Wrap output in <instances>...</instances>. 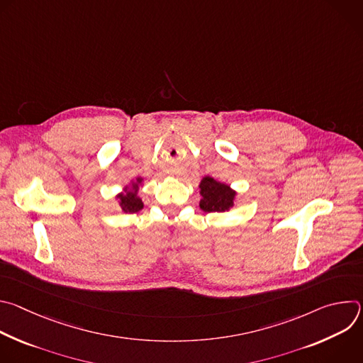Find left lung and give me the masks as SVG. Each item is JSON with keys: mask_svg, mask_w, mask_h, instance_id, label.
Returning <instances> with one entry per match:
<instances>
[{"mask_svg": "<svg viewBox=\"0 0 363 363\" xmlns=\"http://www.w3.org/2000/svg\"><path fill=\"white\" fill-rule=\"evenodd\" d=\"M201 195L199 201L201 210L205 213H224L233 206L235 192L225 184L217 182L216 179L206 177L201 181Z\"/></svg>", "mask_w": 363, "mask_h": 363, "instance_id": "obj_1", "label": "left lung"}]
</instances>
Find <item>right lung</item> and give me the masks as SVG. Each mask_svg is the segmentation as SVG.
I'll list each match as a JSON object with an SVG mask.
<instances>
[{"mask_svg":"<svg viewBox=\"0 0 363 363\" xmlns=\"http://www.w3.org/2000/svg\"><path fill=\"white\" fill-rule=\"evenodd\" d=\"M140 181H142V179L139 178L138 182H140ZM132 186H133V189H128V188H126L125 194H119V195H118L122 210H123L125 213H130V214L138 213V211H140V210L143 208V203H142L140 198L136 195V191L139 189V188H138V184H132Z\"/></svg>","mask_w":363,"mask_h":363,"instance_id":"right-lung-1","label":"right lung"}]
</instances>
